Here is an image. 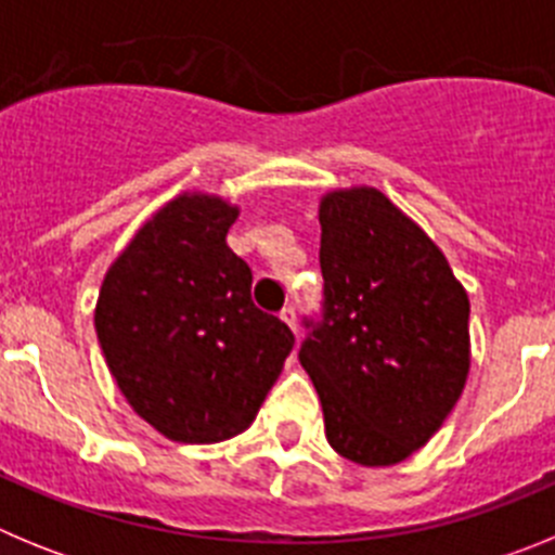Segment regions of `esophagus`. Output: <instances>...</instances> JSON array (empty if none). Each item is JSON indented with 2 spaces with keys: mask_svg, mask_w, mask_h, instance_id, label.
I'll list each match as a JSON object with an SVG mask.
<instances>
[{
  "mask_svg": "<svg viewBox=\"0 0 555 555\" xmlns=\"http://www.w3.org/2000/svg\"><path fill=\"white\" fill-rule=\"evenodd\" d=\"M281 320L292 327V333H297V311H294V308H283Z\"/></svg>",
  "mask_w": 555,
  "mask_h": 555,
  "instance_id": "esophagus-1",
  "label": "esophagus"
}]
</instances>
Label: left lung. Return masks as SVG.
Here are the masks:
<instances>
[{
    "label": "left lung",
    "instance_id": "1",
    "mask_svg": "<svg viewBox=\"0 0 555 555\" xmlns=\"http://www.w3.org/2000/svg\"><path fill=\"white\" fill-rule=\"evenodd\" d=\"M325 317L300 347L338 455L391 467L425 448L469 375V297L436 242L384 191L320 199Z\"/></svg>",
    "mask_w": 555,
    "mask_h": 555
}]
</instances>
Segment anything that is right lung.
I'll return each mask as SVG.
<instances>
[{
  "mask_svg": "<svg viewBox=\"0 0 555 555\" xmlns=\"http://www.w3.org/2000/svg\"><path fill=\"white\" fill-rule=\"evenodd\" d=\"M238 205L183 191L116 255L94 325L132 411L171 442L214 444L253 425L294 333L249 297L253 272L228 247Z\"/></svg>",
  "mask_w": 555,
  "mask_h": 555,
  "instance_id": "obj_1",
  "label": "right lung"
}]
</instances>
